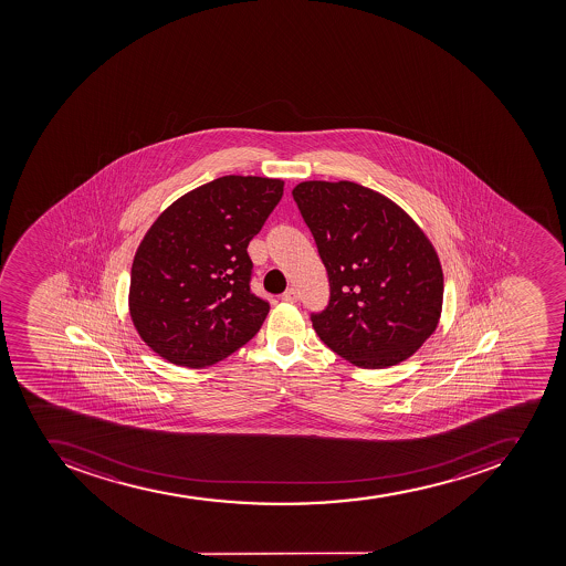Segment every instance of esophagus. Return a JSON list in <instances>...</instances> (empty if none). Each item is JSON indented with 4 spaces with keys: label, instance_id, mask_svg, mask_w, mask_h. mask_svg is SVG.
I'll use <instances>...</instances> for the list:
<instances>
[{
    "label": "esophagus",
    "instance_id": "obj_1",
    "mask_svg": "<svg viewBox=\"0 0 566 566\" xmlns=\"http://www.w3.org/2000/svg\"><path fill=\"white\" fill-rule=\"evenodd\" d=\"M282 301L284 302H296L298 301V291L295 287H290L282 293Z\"/></svg>",
    "mask_w": 566,
    "mask_h": 566
}]
</instances>
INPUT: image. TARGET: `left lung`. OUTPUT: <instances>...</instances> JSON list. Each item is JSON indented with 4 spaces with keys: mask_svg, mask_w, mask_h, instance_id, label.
Returning <instances> with one entry per match:
<instances>
[{
    "mask_svg": "<svg viewBox=\"0 0 566 566\" xmlns=\"http://www.w3.org/2000/svg\"><path fill=\"white\" fill-rule=\"evenodd\" d=\"M329 279L311 313L325 346L364 369L396 366L434 333L443 273L434 248L392 200L350 180L293 190Z\"/></svg>",
    "mask_w": 566,
    "mask_h": 566,
    "instance_id": "8db88e82",
    "label": "left lung"
}]
</instances>
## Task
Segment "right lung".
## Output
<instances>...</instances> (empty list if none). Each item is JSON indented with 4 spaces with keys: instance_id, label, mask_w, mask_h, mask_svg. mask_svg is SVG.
I'll return each instance as SVG.
<instances>
[{
    "instance_id": "right-lung-1",
    "label": "right lung",
    "mask_w": 566,
    "mask_h": 566,
    "mask_svg": "<svg viewBox=\"0 0 566 566\" xmlns=\"http://www.w3.org/2000/svg\"><path fill=\"white\" fill-rule=\"evenodd\" d=\"M284 182L226 176L160 213L132 264L130 315L146 346L176 366H213L253 338L270 302L251 291L248 244Z\"/></svg>"
}]
</instances>
